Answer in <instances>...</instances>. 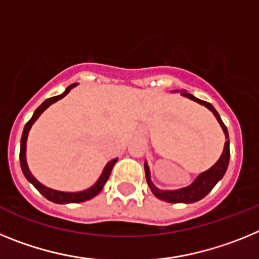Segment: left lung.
Instances as JSON below:
<instances>
[{
  "label": "left lung",
  "mask_w": 259,
  "mask_h": 259,
  "mask_svg": "<svg viewBox=\"0 0 259 259\" xmlns=\"http://www.w3.org/2000/svg\"><path fill=\"white\" fill-rule=\"evenodd\" d=\"M184 97L189 98V100H193L194 102H198L200 105H203L205 107L211 111L214 114V116L217 118V120L221 124L222 130L224 132V136H226V143H224V149L223 153H222L221 158H219L217 163L214 166H211L207 171L205 172L200 174V175L194 179V182L192 183L191 185L188 187H185V188H180V189H175V191H162V189L157 188L153 182L150 180V171H149V166L145 162L144 167H145V175H146V182H148V185L152 189L153 194H154L155 197L159 198L162 201H166V202H172V203H192L196 202V201L202 200L210 191L215 187V184L219 182L224 176L226 171H227L228 163H230V140H228V131L227 127L224 125V123L222 122L221 116H219L218 111L214 109L211 104L206 101H202V100H198L197 97H194L193 95L191 93H187L185 91H183L180 93Z\"/></svg>",
  "instance_id": "1"
}]
</instances>
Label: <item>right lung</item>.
Listing matches in <instances>:
<instances>
[{"label":"right lung","instance_id":"1","mask_svg":"<svg viewBox=\"0 0 259 259\" xmlns=\"http://www.w3.org/2000/svg\"><path fill=\"white\" fill-rule=\"evenodd\" d=\"M76 85L77 83L71 84L70 87L66 88V91L62 93V95L54 96V97H50L48 98V100H45V101L35 110V113H33L32 118L29 119L28 122H27V124L24 125V130H23V134H22V139H20V153H19L20 167H22V171L23 174H24V176H26V179L28 180L29 183H32L33 187H35V188L37 189V191L40 192L45 198H48L49 201L56 203H79V202H84V201L91 200V198H93L95 196H97V194L102 191V188H104L105 183H106L107 179H109V176L110 174H111L114 164H115V162L118 161L116 158L115 159H113V161H110L109 163L105 166L104 171H102L100 179L96 182V184L92 185L91 188L81 192H61V191H56V189L48 188V187H45L44 184H41L38 180H36L35 176L32 175L31 171H29L28 164H27V159H26V146H27V137H28V132L29 130H31L32 124L36 122V119L41 115V113H42L44 110H47L50 105L54 104V102H57L58 100L65 97V96L70 92L71 89Z\"/></svg>","mask_w":259,"mask_h":259}]
</instances>
